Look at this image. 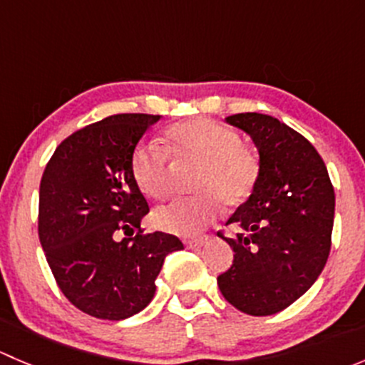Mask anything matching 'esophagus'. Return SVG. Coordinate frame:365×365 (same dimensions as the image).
Wrapping results in <instances>:
<instances>
[{"instance_id":"1","label":"esophagus","mask_w":365,"mask_h":365,"mask_svg":"<svg viewBox=\"0 0 365 365\" xmlns=\"http://www.w3.org/2000/svg\"><path fill=\"white\" fill-rule=\"evenodd\" d=\"M206 244H208V237H205V235H201V237H196V238H190V240L185 242V245L189 249H201Z\"/></svg>"}]
</instances>
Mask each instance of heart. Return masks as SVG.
I'll return each instance as SVG.
<instances>
[{"mask_svg": "<svg viewBox=\"0 0 365 365\" xmlns=\"http://www.w3.org/2000/svg\"><path fill=\"white\" fill-rule=\"evenodd\" d=\"M176 162H197L192 190L196 196L162 205L153 213V224L175 235L200 233L217 217L222 201L238 206L252 194L259 178V157L242 145L231 127L208 120L180 121L165 132L164 145L143 143L132 153V176L150 200H164L171 190V165Z\"/></svg>", "mask_w": 365, "mask_h": 365, "instance_id": "obj_1", "label": "heart"}]
</instances>
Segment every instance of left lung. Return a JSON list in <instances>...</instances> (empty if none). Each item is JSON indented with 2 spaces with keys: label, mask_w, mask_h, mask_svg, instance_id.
I'll return each mask as SVG.
<instances>
[{
  "label": "left lung",
  "mask_w": 365,
  "mask_h": 365,
  "mask_svg": "<svg viewBox=\"0 0 365 365\" xmlns=\"http://www.w3.org/2000/svg\"><path fill=\"white\" fill-rule=\"evenodd\" d=\"M226 121L251 135L261 171L249 200L226 222L237 226V237L219 233L235 259L217 284L238 311L270 316L298 300L325 268L336 196L325 162L292 127L259 113Z\"/></svg>",
  "instance_id": "1"
}]
</instances>
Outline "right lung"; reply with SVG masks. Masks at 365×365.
I'll return each instance as SVG.
<instances>
[{
  "label": "right lung",
  "instance_id": "right-lung-1",
  "mask_svg": "<svg viewBox=\"0 0 365 365\" xmlns=\"http://www.w3.org/2000/svg\"><path fill=\"white\" fill-rule=\"evenodd\" d=\"M159 114H114L73 132L40 182L38 237L61 293L101 319L130 318L155 295L165 256L183 249L143 233L150 212L132 176V153Z\"/></svg>",
  "mask_w": 365,
  "mask_h": 365
}]
</instances>
